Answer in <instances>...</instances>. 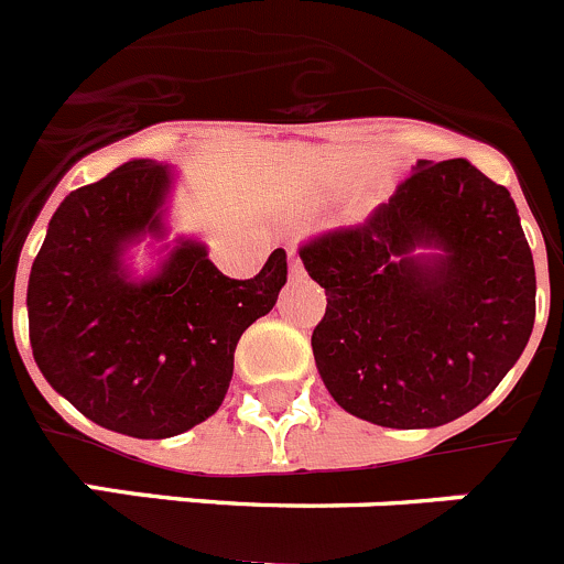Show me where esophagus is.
Here are the masks:
<instances>
[{
    "label": "esophagus",
    "instance_id": "esophagus-1",
    "mask_svg": "<svg viewBox=\"0 0 564 564\" xmlns=\"http://www.w3.org/2000/svg\"><path fill=\"white\" fill-rule=\"evenodd\" d=\"M289 275L292 278H301L303 275V261H301V256H297V252H289Z\"/></svg>",
    "mask_w": 564,
    "mask_h": 564
}]
</instances>
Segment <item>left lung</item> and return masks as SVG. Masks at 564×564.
I'll return each instance as SVG.
<instances>
[{"label":"left lung","mask_w":564,"mask_h":564,"mask_svg":"<svg viewBox=\"0 0 564 564\" xmlns=\"http://www.w3.org/2000/svg\"><path fill=\"white\" fill-rule=\"evenodd\" d=\"M301 258L328 301L312 334L319 377L370 424L460 419L529 345L531 247L509 191L466 160H419L365 225L319 232Z\"/></svg>","instance_id":"obj_1"}]
</instances>
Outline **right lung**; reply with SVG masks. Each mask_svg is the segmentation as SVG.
<instances>
[{
	"label": "right lung",
	"mask_w": 564,
	"mask_h": 564,
	"mask_svg": "<svg viewBox=\"0 0 564 564\" xmlns=\"http://www.w3.org/2000/svg\"><path fill=\"white\" fill-rule=\"evenodd\" d=\"M169 165L131 160L53 213L28 283L33 359L89 421L131 438H171L225 402L241 334L286 283L275 250L250 281L221 275L207 247L180 238L156 275L134 281L123 256L162 238Z\"/></svg>",
	"instance_id": "obj_1"
}]
</instances>
